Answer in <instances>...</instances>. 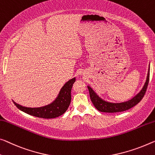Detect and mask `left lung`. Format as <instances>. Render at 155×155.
<instances>
[{
	"instance_id": "8db88e82",
	"label": "left lung",
	"mask_w": 155,
	"mask_h": 155,
	"mask_svg": "<svg viewBox=\"0 0 155 155\" xmlns=\"http://www.w3.org/2000/svg\"><path fill=\"white\" fill-rule=\"evenodd\" d=\"M149 78H150V64L148 67V71H147V75L146 78V82L143 85V87L138 94L134 96L132 98L125 102H111L106 101L101 98L98 95H97L94 89L88 85V89L89 91L90 98L94 104L95 107L97 110L101 111V112H107V113H116V112H120V111H124L130 109V108L133 107L136 104H137L139 102L141 101L143 97L146 94L147 85L149 82Z\"/></svg>"
}]
</instances>
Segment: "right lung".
Here are the masks:
<instances>
[{
    "label": "right lung",
    "instance_id": "right-lung-1",
    "mask_svg": "<svg viewBox=\"0 0 155 155\" xmlns=\"http://www.w3.org/2000/svg\"><path fill=\"white\" fill-rule=\"evenodd\" d=\"M75 78H73L66 82L58 94V97L51 103L40 107H27L14 102L16 107L31 116L42 118H54L62 115L66 112L71 101V89Z\"/></svg>",
    "mask_w": 155,
    "mask_h": 155
}]
</instances>
